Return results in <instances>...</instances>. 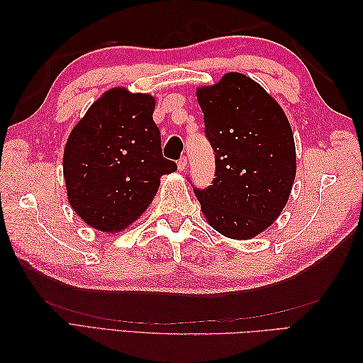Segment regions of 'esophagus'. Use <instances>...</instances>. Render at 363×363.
<instances>
[{"label":"esophagus","mask_w":363,"mask_h":363,"mask_svg":"<svg viewBox=\"0 0 363 363\" xmlns=\"http://www.w3.org/2000/svg\"><path fill=\"white\" fill-rule=\"evenodd\" d=\"M186 168H187V157L182 156L179 160H177V169H179V172H184Z\"/></svg>","instance_id":"34e87169"}]
</instances>
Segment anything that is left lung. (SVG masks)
<instances>
[{
	"mask_svg": "<svg viewBox=\"0 0 363 363\" xmlns=\"http://www.w3.org/2000/svg\"><path fill=\"white\" fill-rule=\"evenodd\" d=\"M196 98L217 177L195 195L215 230L250 240L273 225L291 194L296 150L289 118L260 84L237 72L198 87Z\"/></svg>",
	"mask_w": 363,
	"mask_h": 363,
	"instance_id": "obj_1",
	"label": "left lung"
}]
</instances>
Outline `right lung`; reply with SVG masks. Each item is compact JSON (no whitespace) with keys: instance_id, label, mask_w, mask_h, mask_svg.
<instances>
[{"instance_id":"1","label":"right lung","mask_w":363,"mask_h":363,"mask_svg":"<svg viewBox=\"0 0 363 363\" xmlns=\"http://www.w3.org/2000/svg\"><path fill=\"white\" fill-rule=\"evenodd\" d=\"M154 107L152 95L113 87L68 135L62 160L67 198L90 228L126 230L152 203L160 177L177 169L162 156Z\"/></svg>"}]
</instances>
